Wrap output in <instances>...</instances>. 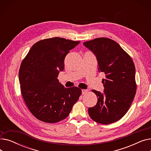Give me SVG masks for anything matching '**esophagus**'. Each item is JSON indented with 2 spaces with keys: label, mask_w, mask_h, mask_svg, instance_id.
<instances>
[{
  "label": "esophagus",
  "mask_w": 151,
  "mask_h": 151,
  "mask_svg": "<svg viewBox=\"0 0 151 151\" xmlns=\"http://www.w3.org/2000/svg\"><path fill=\"white\" fill-rule=\"evenodd\" d=\"M88 90H86V89H83L82 90V94L83 95H84V94H86L87 92H88Z\"/></svg>",
  "instance_id": "1"
}]
</instances>
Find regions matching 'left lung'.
Segmentation results:
<instances>
[{"mask_svg": "<svg viewBox=\"0 0 151 151\" xmlns=\"http://www.w3.org/2000/svg\"><path fill=\"white\" fill-rule=\"evenodd\" d=\"M96 56L103 79L104 93L92 90L98 100L89 108L92 119L102 124L119 121L128 111L137 91L135 67L133 60L121 46L108 38H97L83 43Z\"/></svg>", "mask_w": 151, "mask_h": 151, "instance_id": "left-lung-1", "label": "left lung"}]
</instances>
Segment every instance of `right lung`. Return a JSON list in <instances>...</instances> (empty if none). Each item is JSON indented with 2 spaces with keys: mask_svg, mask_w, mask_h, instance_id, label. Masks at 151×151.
Returning <instances> with one entry per match:
<instances>
[{
  "mask_svg": "<svg viewBox=\"0 0 151 151\" xmlns=\"http://www.w3.org/2000/svg\"><path fill=\"white\" fill-rule=\"evenodd\" d=\"M80 42L46 38L35 43L19 71L21 92L26 104L38 120L56 123L65 119L81 94L77 87L65 88L58 80L70 50Z\"/></svg>",
  "mask_w": 151,
  "mask_h": 151,
  "instance_id": "right-lung-1",
  "label": "right lung"
}]
</instances>
